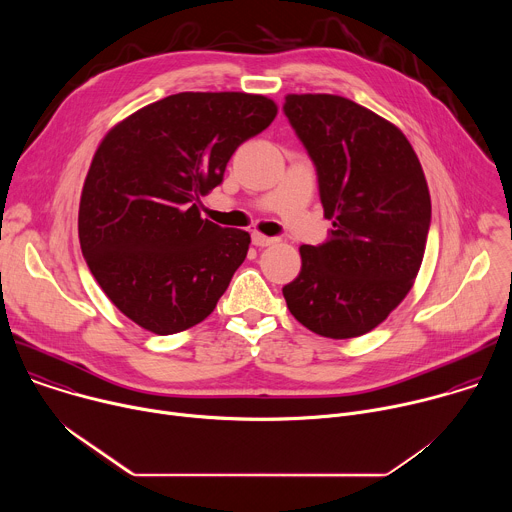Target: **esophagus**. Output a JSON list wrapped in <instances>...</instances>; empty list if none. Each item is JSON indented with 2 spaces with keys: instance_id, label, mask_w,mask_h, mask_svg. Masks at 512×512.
<instances>
[{
  "instance_id": "obj_1",
  "label": "esophagus",
  "mask_w": 512,
  "mask_h": 512,
  "mask_svg": "<svg viewBox=\"0 0 512 512\" xmlns=\"http://www.w3.org/2000/svg\"><path fill=\"white\" fill-rule=\"evenodd\" d=\"M273 243H275L273 237H267V235H261V233H253V245L255 247H269Z\"/></svg>"
}]
</instances>
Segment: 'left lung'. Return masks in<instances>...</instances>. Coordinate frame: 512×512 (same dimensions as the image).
I'll list each match as a JSON object with an SVG mask.
<instances>
[{"label": "left lung", "mask_w": 512, "mask_h": 512, "mask_svg": "<svg viewBox=\"0 0 512 512\" xmlns=\"http://www.w3.org/2000/svg\"><path fill=\"white\" fill-rule=\"evenodd\" d=\"M283 111L316 164L332 237L302 245V271L283 287L308 330L356 338L405 300L431 221L423 168L403 131L340 95H287Z\"/></svg>", "instance_id": "8db88e82"}]
</instances>
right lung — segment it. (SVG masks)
I'll return each instance as SVG.
<instances>
[{
	"mask_svg": "<svg viewBox=\"0 0 512 512\" xmlns=\"http://www.w3.org/2000/svg\"><path fill=\"white\" fill-rule=\"evenodd\" d=\"M275 115L263 95L178 93L99 143L79 204L81 249L105 296L143 330H188L227 291L251 237L202 218L198 202Z\"/></svg>",
	"mask_w": 512,
	"mask_h": 512,
	"instance_id": "right-lung-1",
	"label": "right lung"
}]
</instances>
